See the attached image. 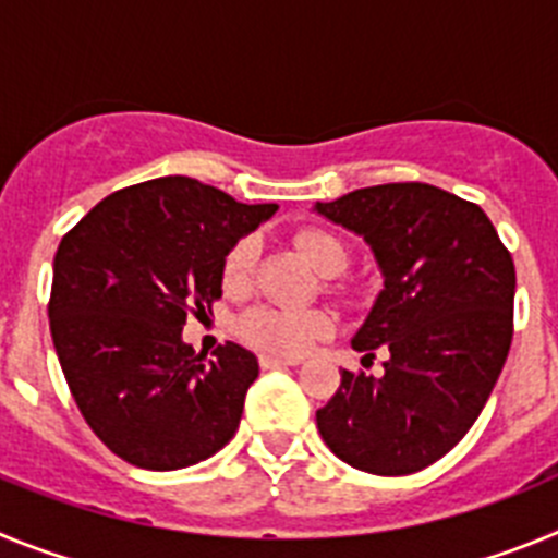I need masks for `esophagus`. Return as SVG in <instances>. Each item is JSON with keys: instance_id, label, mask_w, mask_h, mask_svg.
Masks as SVG:
<instances>
[{"instance_id": "esophagus-1", "label": "esophagus", "mask_w": 558, "mask_h": 558, "mask_svg": "<svg viewBox=\"0 0 558 558\" xmlns=\"http://www.w3.org/2000/svg\"><path fill=\"white\" fill-rule=\"evenodd\" d=\"M263 368H282V366H299V357H276V354H263L259 357Z\"/></svg>"}]
</instances>
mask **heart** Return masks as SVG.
<instances>
[{
    "mask_svg": "<svg viewBox=\"0 0 558 558\" xmlns=\"http://www.w3.org/2000/svg\"><path fill=\"white\" fill-rule=\"evenodd\" d=\"M295 245L307 256L318 274L335 276L347 268L349 251L338 234L324 229H302L295 234ZM256 265V240L254 236H240L226 254L223 263V282L226 288H243L251 279V270ZM332 329V318L324 310H282V307H251L248 313L240 315L236 332L245 343L263 349L270 354H284L295 357L304 354L315 340Z\"/></svg>",
    "mask_w": 558,
    "mask_h": 558,
    "instance_id": "1",
    "label": "heart"
}]
</instances>
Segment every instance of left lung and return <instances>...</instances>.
Masks as SVG:
<instances>
[{"mask_svg":"<svg viewBox=\"0 0 558 558\" xmlns=\"http://www.w3.org/2000/svg\"><path fill=\"white\" fill-rule=\"evenodd\" d=\"M315 211L368 243L383 290L352 349L386 374L340 372L315 422L329 450L372 475H411L481 416L514 335V263L477 204L430 184L354 190Z\"/></svg>","mask_w":558,"mask_h":558,"instance_id":"left-lung-1","label":"left lung"}]
</instances>
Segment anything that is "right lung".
Segmentation results:
<instances>
[{
  "label": "right lung",
  "mask_w": 558,
  "mask_h": 558,
  "mask_svg": "<svg viewBox=\"0 0 558 558\" xmlns=\"http://www.w3.org/2000/svg\"><path fill=\"white\" fill-rule=\"evenodd\" d=\"M276 209L165 175L102 198L61 240L49 332L83 418L113 456L167 472L231 441L259 363L240 343L206 363L181 329L223 293L231 245Z\"/></svg>",
  "instance_id": "obj_1"
}]
</instances>
